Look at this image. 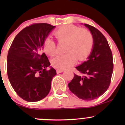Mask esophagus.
<instances>
[{
	"mask_svg": "<svg viewBox=\"0 0 125 125\" xmlns=\"http://www.w3.org/2000/svg\"><path fill=\"white\" fill-rule=\"evenodd\" d=\"M64 71V70H62V69H58L56 71L57 72V73H62Z\"/></svg>",
	"mask_w": 125,
	"mask_h": 125,
	"instance_id": "34e87169",
	"label": "esophagus"
}]
</instances>
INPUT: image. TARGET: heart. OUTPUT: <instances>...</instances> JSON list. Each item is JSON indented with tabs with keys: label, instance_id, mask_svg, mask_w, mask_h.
<instances>
[{
	"label": "heart",
	"instance_id": "heart-1",
	"mask_svg": "<svg viewBox=\"0 0 125 125\" xmlns=\"http://www.w3.org/2000/svg\"><path fill=\"white\" fill-rule=\"evenodd\" d=\"M53 35L59 43H65V54L58 55L52 60V64L59 69H66L75 64L76 60L83 61L90 54L94 46L92 34L87 29L73 25L61 26ZM43 50L47 55L53 56L56 53V44L47 38L43 44Z\"/></svg>",
	"mask_w": 125,
	"mask_h": 125
}]
</instances>
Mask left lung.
Here are the masks:
<instances>
[{"mask_svg": "<svg viewBox=\"0 0 125 125\" xmlns=\"http://www.w3.org/2000/svg\"><path fill=\"white\" fill-rule=\"evenodd\" d=\"M92 34L94 46L86 61L76 67L80 74L68 84L72 92L84 100L98 98L109 87L113 70L112 53L104 35L94 27L84 25Z\"/></svg>", "mask_w": 125, "mask_h": 125, "instance_id": "left-lung-1", "label": "left lung"}]
</instances>
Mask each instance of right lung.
<instances>
[{"label":"right lung","instance_id":"obj_1","mask_svg":"<svg viewBox=\"0 0 125 125\" xmlns=\"http://www.w3.org/2000/svg\"><path fill=\"white\" fill-rule=\"evenodd\" d=\"M55 28L50 24L35 23L26 27L16 36L9 49L7 72L17 94L28 102L39 101L51 89L56 74L48 57L42 51L49 34Z\"/></svg>","mask_w":125,"mask_h":125}]
</instances>
